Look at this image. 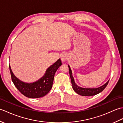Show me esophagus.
<instances>
[{
  "mask_svg": "<svg viewBox=\"0 0 123 123\" xmlns=\"http://www.w3.org/2000/svg\"><path fill=\"white\" fill-rule=\"evenodd\" d=\"M67 59V55L66 54H63L61 55V59L62 60V62H65L66 61V60Z\"/></svg>",
  "mask_w": 123,
  "mask_h": 123,
  "instance_id": "esophagus-1",
  "label": "esophagus"
}]
</instances>
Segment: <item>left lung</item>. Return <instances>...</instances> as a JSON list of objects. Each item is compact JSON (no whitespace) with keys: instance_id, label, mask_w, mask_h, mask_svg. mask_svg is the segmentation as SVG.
Masks as SVG:
<instances>
[{"instance_id":"obj_1","label":"left lung","mask_w":123,"mask_h":123,"mask_svg":"<svg viewBox=\"0 0 123 123\" xmlns=\"http://www.w3.org/2000/svg\"><path fill=\"white\" fill-rule=\"evenodd\" d=\"M69 67V74H70V77L71 78V83H72V86L73 88V89L74 90L75 92L77 93L79 95L83 96H94L96 95L97 94L101 92V91L104 90V89H105L107 85H108L109 80L106 83H105L104 85L100 86L98 88H82L80 86L77 85L75 83L74 78L73 77L72 75V72L71 71V69L70 68V67L69 65H68Z\"/></svg>"}]
</instances>
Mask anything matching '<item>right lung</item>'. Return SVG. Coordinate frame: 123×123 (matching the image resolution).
<instances>
[{
  "mask_svg": "<svg viewBox=\"0 0 123 123\" xmlns=\"http://www.w3.org/2000/svg\"><path fill=\"white\" fill-rule=\"evenodd\" d=\"M61 65V60L59 59L46 69L43 77L36 81L31 83L22 81L16 77L10 65L9 70L12 81L17 89L28 98H37L45 96L50 91L53 85L54 74Z\"/></svg>",
  "mask_w": 123,
  "mask_h": 123,
  "instance_id": "obj_1",
  "label": "right lung"
}]
</instances>
